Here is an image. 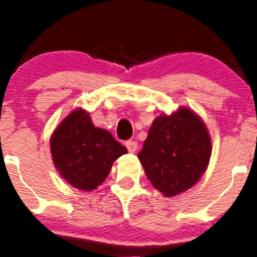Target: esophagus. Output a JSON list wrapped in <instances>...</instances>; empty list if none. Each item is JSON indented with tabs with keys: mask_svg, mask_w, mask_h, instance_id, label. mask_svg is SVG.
<instances>
[{
	"mask_svg": "<svg viewBox=\"0 0 257 257\" xmlns=\"http://www.w3.org/2000/svg\"><path fill=\"white\" fill-rule=\"evenodd\" d=\"M126 148L130 153H135L138 151V143L134 142V140H127L126 142Z\"/></svg>",
	"mask_w": 257,
	"mask_h": 257,
	"instance_id": "esophagus-1",
	"label": "esophagus"
}]
</instances>
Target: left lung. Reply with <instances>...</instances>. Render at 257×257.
Masks as SVG:
<instances>
[{
    "label": "left lung",
    "mask_w": 257,
    "mask_h": 257,
    "mask_svg": "<svg viewBox=\"0 0 257 257\" xmlns=\"http://www.w3.org/2000/svg\"><path fill=\"white\" fill-rule=\"evenodd\" d=\"M211 151L210 134L203 121L181 106L172 114L154 119L138 157L153 187L163 196L174 197L201 179Z\"/></svg>",
    "instance_id": "obj_1"
}]
</instances>
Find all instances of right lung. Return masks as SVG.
Instances as JSON below:
<instances>
[{"label":"right lung","mask_w":257,"mask_h":257,"mask_svg":"<svg viewBox=\"0 0 257 257\" xmlns=\"http://www.w3.org/2000/svg\"><path fill=\"white\" fill-rule=\"evenodd\" d=\"M54 165L61 178L81 190H94L110 172L118 157L127 149L100 127L88 113L76 109L63 119L50 139Z\"/></svg>","instance_id":"1"}]
</instances>
